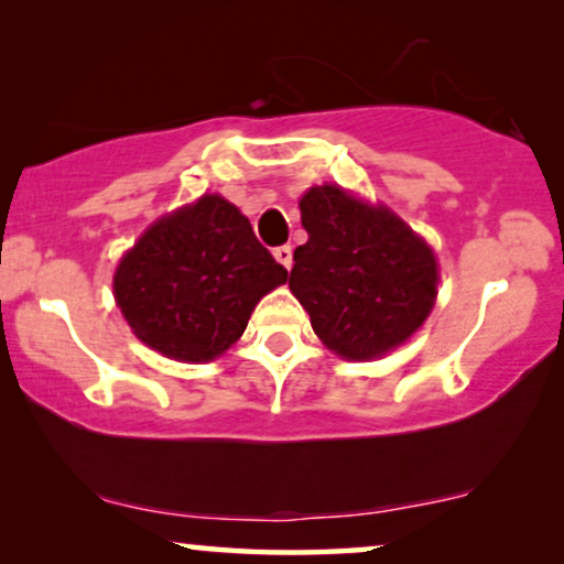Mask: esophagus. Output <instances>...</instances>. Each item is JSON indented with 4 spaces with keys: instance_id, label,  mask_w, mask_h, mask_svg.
Instances as JSON below:
<instances>
[{
    "instance_id": "1",
    "label": "esophagus",
    "mask_w": 564,
    "mask_h": 564,
    "mask_svg": "<svg viewBox=\"0 0 564 564\" xmlns=\"http://www.w3.org/2000/svg\"><path fill=\"white\" fill-rule=\"evenodd\" d=\"M274 259L280 261V264L284 267V269H292V246H276L274 249Z\"/></svg>"
}]
</instances>
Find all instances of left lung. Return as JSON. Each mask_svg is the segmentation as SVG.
<instances>
[{
	"instance_id": "8db88e82",
	"label": "left lung",
	"mask_w": 564,
	"mask_h": 564,
	"mask_svg": "<svg viewBox=\"0 0 564 564\" xmlns=\"http://www.w3.org/2000/svg\"><path fill=\"white\" fill-rule=\"evenodd\" d=\"M300 220L307 241L292 253L290 290L315 336L351 361L405 344L436 300L431 246L390 207L361 203L336 184L307 189Z\"/></svg>"
}]
</instances>
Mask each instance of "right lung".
<instances>
[{"label":"right lung","instance_id":"right-lung-1","mask_svg":"<svg viewBox=\"0 0 564 564\" xmlns=\"http://www.w3.org/2000/svg\"><path fill=\"white\" fill-rule=\"evenodd\" d=\"M288 269L259 243L246 215L220 195L164 215L115 269V303L153 351L210 361L246 330Z\"/></svg>","mask_w":564,"mask_h":564}]
</instances>
